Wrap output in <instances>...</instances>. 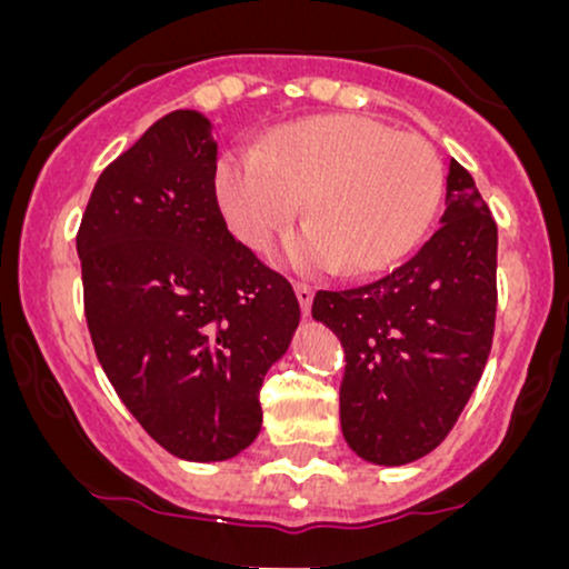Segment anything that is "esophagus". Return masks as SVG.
I'll list each match as a JSON object with an SVG mask.
<instances>
[{"label": "esophagus", "instance_id": "1", "mask_svg": "<svg viewBox=\"0 0 569 569\" xmlns=\"http://www.w3.org/2000/svg\"><path fill=\"white\" fill-rule=\"evenodd\" d=\"M293 293H297V302H299V307H302V316H310L312 297H316V293H312L310 286H305V283H297V286H293Z\"/></svg>", "mask_w": 569, "mask_h": 569}]
</instances>
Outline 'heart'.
I'll list each match as a JSON object with an SVG mask.
<instances>
[{"instance_id":"obj_1","label":"heart","mask_w":569,"mask_h":569,"mask_svg":"<svg viewBox=\"0 0 569 569\" xmlns=\"http://www.w3.org/2000/svg\"><path fill=\"white\" fill-rule=\"evenodd\" d=\"M441 192V160L426 139L361 114L297 120L217 168L221 217L253 251L291 227L307 200V227L280 251L302 272L367 276L396 264L428 232Z\"/></svg>"}]
</instances>
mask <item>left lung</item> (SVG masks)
I'll return each instance as SVG.
<instances>
[{
	"label": "left lung",
	"instance_id": "left-lung-1",
	"mask_svg": "<svg viewBox=\"0 0 569 569\" xmlns=\"http://www.w3.org/2000/svg\"><path fill=\"white\" fill-rule=\"evenodd\" d=\"M498 224L473 176L449 162L441 227L409 262L348 291H318L312 318L345 348L339 420L375 466L433 452L481 380L498 310Z\"/></svg>",
	"mask_w": 569,
	"mask_h": 569
}]
</instances>
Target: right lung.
<instances>
[{
    "label": "right lung",
    "instance_id": "obj_1",
    "mask_svg": "<svg viewBox=\"0 0 569 569\" xmlns=\"http://www.w3.org/2000/svg\"><path fill=\"white\" fill-rule=\"evenodd\" d=\"M213 126L154 122L98 176L77 232L84 318L109 382L162 449L221 462L262 430L264 375L289 350V280L232 238Z\"/></svg>",
    "mask_w": 569,
    "mask_h": 569
}]
</instances>
